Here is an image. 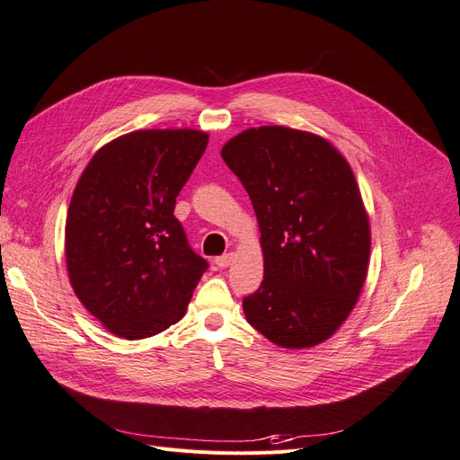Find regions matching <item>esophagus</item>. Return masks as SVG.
Listing matches in <instances>:
<instances>
[{"label":"esophagus","instance_id":"esophagus-1","mask_svg":"<svg viewBox=\"0 0 460 460\" xmlns=\"http://www.w3.org/2000/svg\"><path fill=\"white\" fill-rule=\"evenodd\" d=\"M233 260H234V254H233V252H229V254H224V256L216 258V260H214V263L217 265V268L224 270V268H229V265L233 263Z\"/></svg>","mask_w":460,"mask_h":460}]
</instances>
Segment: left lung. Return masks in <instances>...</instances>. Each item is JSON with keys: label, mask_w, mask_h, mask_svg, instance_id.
I'll return each mask as SVG.
<instances>
[{"label": "left lung", "mask_w": 460, "mask_h": 460, "mask_svg": "<svg viewBox=\"0 0 460 460\" xmlns=\"http://www.w3.org/2000/svg\"><path fill=\"white\" fill-rule=\"evenodd\" d=\"M254 206L263 280L243 300L270 342L305 349L349 317L370 258V224L351 166L317 133L248 128L221 149Z\"/></svg>", "instance_id": "left-lung-1"}]
</instances>
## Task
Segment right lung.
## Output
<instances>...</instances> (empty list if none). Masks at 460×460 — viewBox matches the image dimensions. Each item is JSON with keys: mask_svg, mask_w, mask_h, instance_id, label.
Here are the masks:
<instances>
[{"mask_svg": "<svg viewBox=\"0 0 460 460\" xmlns=\"http://www.w3.org/2000/svg\"><path fill=\"white\" fill-rule=\"evenodd\" d=\"M208 137L190 128L124 133L93 155L72 192L68 280L116 336L141 340L172 327L208 268L173 216Z\"/></svg>", "mask_w": 460, "mask_h": 460, "instance_id": "1", "label": "right lung"}]
</instances>
